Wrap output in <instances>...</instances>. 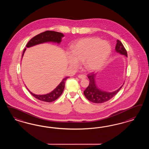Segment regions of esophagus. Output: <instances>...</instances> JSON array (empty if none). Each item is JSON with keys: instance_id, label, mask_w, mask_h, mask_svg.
Segmentation results:
<instances>
[{"instance_id": "1", "label": "esophagus", "mask_w": 149, "mask_h": 149, "mask_svg": "<svg viewBox=\"0 0 149 149\" xmlns=\"http://www.w3.org/2000/svg\"><path fill=\"white\" fill-rule=\"evenodd\" d=\"M78 77L81 79H85L86 78V76L84 75H78Z\"/></svg>"}]
</instances>
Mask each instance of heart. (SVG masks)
I'll return each mask as SVG.
<instances>
[{"instance_id":"b5f03b06","label":"heart","mask_w":149,"mask_h":149,"mask_svg":"<svg viewBox=\"0 0 149 149\" xmlns=\"http://www.w3.org/2000/svg\"><path fill=\"white\" fill-rule=\"evenodd\" d=\"M111 51V46L107 41L98 38H84L72 46V54L68 56V63L76 68L79 62H84L87 69L93 70L104 64Z\"/></svg>"}]
</instances>
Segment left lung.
Segmentation results:
<instances>
[{
	"mask_svg": "<svg viewBox=\"0 0 149 149\" xmlns=\"http://www.w3.org/2000/svg\"><path fill=\"white\" fill-rule=\"evenodd\" d=\"M115 50L117 52L127 57L126 50L122 42L119 40H117ZM87 76L90 80V84L86 90L84 91V94L87 99L94 103H103L108 101L109 100L111 99L113 96L116 95L117 92L122 88V86L113 92H107L100 90L95 85V74L93 73H90L88 74Z\"/></svg>",
	"mask_w": 149,
	"mask_h": 149,
	"instance_id": "obj_1",
	"label": "left lung"
}]
</instances>
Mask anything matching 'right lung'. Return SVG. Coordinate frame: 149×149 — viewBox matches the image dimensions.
<instances>
[{"mask_svg":"<svg viewBox=\"0 0 149 149\" xmlns=\"http://www.w3.org/2000/svg\"><path fill=\"white\" fill-rule=\"evenodd\" d=\"M64 36V35L62 33L59 32H54L51 31H47L44 32H42L40 33L39 34L36 35V36L33 37L27 43L26 45L27 47H32L33 46L38 45L41 43H44L46 42H54L60 43L61 41L62 38ZM26 50V48L23 51V55L24 54V52ZM69 77H67L64 78L63 80L59 84L58 86H57L54 90L52 91L51 92H50L48 94L44 95H35L32 93L31 91L29 92L31 94L34 96L38 100H40L41 101H43L45 102H54L55 100L58 98L59 96L62 95L63 93L64 87H65V83L67 79Z\"/></svg>","mask_w":149,"mask_h":149,"instance_id":"obj_1","label":"right lung"}]
</instances>
